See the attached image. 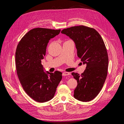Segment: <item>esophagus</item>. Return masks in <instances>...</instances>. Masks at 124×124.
<instances>
[{"label": "esophagus", "mask_w": 124, "mask_h": 124, "mask_svg": "<svg viewBox=\"0 0 124 124\" xmlns=\"http://www.w3.org/2000/svg\"><path fill=\"white\" fill-rule=\"evenodd\" d=\"M70 75V74L69 73H68V72H64V73H63V74H62L63 76H69V75Z\"/></svg>", "instance_id": "34e87169"}]
</instances>
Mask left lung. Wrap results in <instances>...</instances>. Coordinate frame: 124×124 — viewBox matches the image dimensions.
I'll list each match as a JSON object with an SVG mask.
<instances>
[{"mask_svg": "<svg viewBox=\"0 0 124 124\" xmlns=\"http://www.w3.org/2000/svg\"><path fill=\"white\" fill-rule=\"evenodd\" d=\"M61 33L73 40L78 56L86 64L81 75L72 73L78 82L74 97L81 101H90L101 91L108 75V57L103 39L95 29L83 25L64 29Z\"/></svg>", "mask_w": 124, "mask_h": 124, "instance_id": "8db88e82", "label": "left lung"}]
</instances>
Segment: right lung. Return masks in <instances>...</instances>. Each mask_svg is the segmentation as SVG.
<instances>
[{"instance_id":"obj_1","label":"right lung","mask_w":124,"mask_h":124,"mask_svg":"<svg viewBox=\"0 0 124 124\" xmlns=\"http://www.w3.org/2000/svg\"><path fill=\"white\" fill-rule=\"evenodd\" d=\"M60 31L43 28L32 29L17 46L15 59L17 76L26 93L39 102H45L54 98L62 78V74L59 71L45 72L41 64L49 41Z\"/></svg>"}]
</instances>
